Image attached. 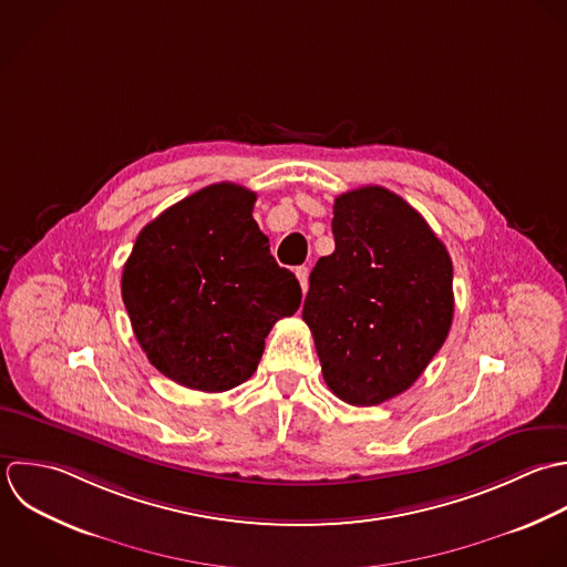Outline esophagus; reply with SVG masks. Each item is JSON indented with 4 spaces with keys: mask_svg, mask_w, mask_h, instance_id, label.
<instances>
[{
    "mask_svg": "<svg viewBox=\"0 0 567 567\" xmlns=\"http://www.w3.org/2000/svg\"><path fill=\"white\" fill-rule=\"evenodd\" d=\"M296 276H298V280H300L302 291L307 293V289H309V267H298V269H296Z\"/></svg>",
    "mask_w": 567,
    "mask_h": 567,
    "instance_id": "1",
    "label": "esophagus"
}]
</instances>
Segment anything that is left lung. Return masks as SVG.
<instances>
[{
  "instance_id": "left-lung-1",
  "label": "left lung",
  "mask_w": 567,
  "mask_h": 567,
  "mask_svg": "<svg viewBox=\"0 0 567 567\" xmlns=\"http://www.w3.org/2000/svg\"><path fill=\"white\" fill-rule=\"evenodd\" d=\"M336 251L322 256L302 307L327 386L375 406L424 373L449 338L453 262L417 209L380 185L336 198Z\"/></svg>"
}]
</instances>
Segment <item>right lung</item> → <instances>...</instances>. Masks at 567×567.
Returning <instances> with one entry per match:
<instances>
[{
    "mask_svg": "<svg viewBox=\"0 0 567 567\" xmlns=\"http://www.w3.org/2000/svg\"><path fill=\"white\" fill-rule=\"evenodd\" d=\"M256 194L216 183L147 223L123 267L121 296L152 367L181 386L223 393L247 382L302 289L254 220Z\"/></svg>",
    "mask_w": 567,
    "mask_h": 567,
    "instance_id": "right-lung-1",
    "label": "right lung"
}]
</instances>
